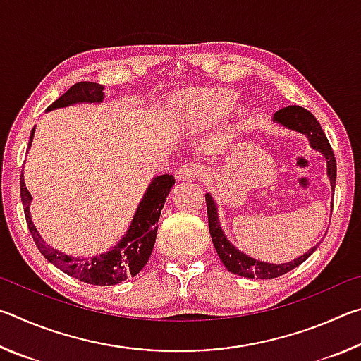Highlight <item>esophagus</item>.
<instances>
[{
  "label": "esophagus",
  "mask_w": 361,
  "mask_h": 361,
  "mask_svg": "<svg viewBox=\"0 0 361 361\" xmlns=\"http://www.w3.org/2000/svg\"><path fill=\"white\" fill-rule=\"evenodd\" d=\"M205 173V167L199 162H188L185 166H181L178 172L180 180H199L202 178Z\"/></svg>",
  "instance_id": "1"
}]
</instances>
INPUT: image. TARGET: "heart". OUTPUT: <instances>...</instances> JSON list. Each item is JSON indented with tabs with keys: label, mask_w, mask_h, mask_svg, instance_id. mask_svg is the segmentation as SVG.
Segmentation results:
<instances>
[{
	"label": "heart",
	"mask_w": 361,
	"mask_h": 361,
	"mask_svg": "<svg viewBox=\"0 0 361 361\" xmlns=\"http://www.w3.org/2000/svg\"><path fill=\"white\" fill-rule=\"evenodd\" d=\"M237 102V94L228 89L188 92L180 99L186 126H205L223 119Z\"/></svg>",
	"instance_id": "heart-1"
}]
</instances>
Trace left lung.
<instances>
[{
    "instance_id": "1",
    "label": "left lung",
    "mask_w": 361,
    "mask_h": 361,
    "mask_svg": "<svg viewBox=\"0 0 361 361\" xmlns=\"http://www.w3.org/2000/svg\"><path fill=\"white\" fill-rule=\"evenodd\" d=\"M272 122L274 124L285 127V129L288 130L302 133V135L309 140L310 148L319 151L320 154L326 159V175L329 178V185H331V189L334 191L336 159H334L331 146H329L328 138L325 133H323L322 126L319 124V121L315 119V116L310 111H307V109L293 105V106L279 109V111L274 114ZM205 200H207V215H209V229H210L213 245H215L219 259L223 261L226 269L232 274H237V276L247 277V279H261V280L280 277L283 276V274L293 271V269L298 267L299 264H302V262L315 252L317 247H319V243H317L315 247H312L309 252H305L304 255L299 256V258L288 262H282V264H274V262H266V261L252 258L250 255L240 252V250L237 248L234 243L228 239V237H226L221 224H219L216 202L213 200L210 192L205 194Z\"/></svg>"
}]
</instances>
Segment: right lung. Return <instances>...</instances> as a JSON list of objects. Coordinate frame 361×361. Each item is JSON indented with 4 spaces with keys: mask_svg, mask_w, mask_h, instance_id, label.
I'll return each mask as SVG.
<instances>
[{
    "mask_svg": "<svg viewBox=\"0 0 361 361\" xmlns=\"http://www.w3.org/2000/svg\"><path fill=\"white\" fill-rule=\"evenodd\" d=\"M103 99H105V87L102 84L84 81L71 85L46 111L78 105V103H102ZM33 137L35 127L30 133L28 149L33 143ZM173 185V175H159L152 178L142 200H140L129 229L122 235V239L108 252L97 255L94 258H75V256L65 255L63 252H59V250L47 245L33 224L32 215H30V204H32L33 197L25 186L23 173L20 175V197L28 229L32 232L33 240L41 255L59 267L60 271L68 274L70 277L82 280V282L90 285L109 286L124 282L129 277H135L146 266L152 248H154L157 234L156 223L159 221L161 210L164 209V204H166L167 195Z\"/></svg>",
    "mask_w": 361,
    "mask_h": 361,
    "instance_id": "obj_1",
    "label": "right lung"
}]
</instances>
